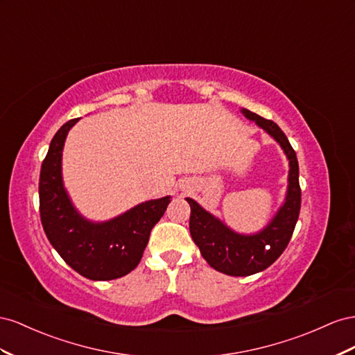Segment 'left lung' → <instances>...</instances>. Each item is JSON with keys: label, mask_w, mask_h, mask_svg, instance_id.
Returning a JSON list of instances; mask_svg holds the SVG:
<instances>
[{"label": "left lung", "mask_w": 355, "mask_h": 355, "mask_svg": "<svg viewBox=\"0 0 355 355\" xmlns=\"http://www.w3.org/2000/svg\"><path fill=\"white\" fill-rule=\"evenodd\" d=\"M242 114L277 141L288 159V186L284 204L279 207L269 225L252 235H242L209 214L196 200L186 198L190 205V235L199 247L200 254L211 268L232 277H248L269 268L291 239L300 212L299 164L296 151L290 146L286 134L272 120L263 119L250 110Z\"/></svg>", "instance_id": "8db88e82"}]
</instances>
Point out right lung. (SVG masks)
Returning a JSON list of instances; mask_svg holds the SVG:
<instances>
[{"label": "right lung", "mask_w": 355, "mask_h": 355, "mask_svg": "<svg viewBox=\"0 0 355 355\" xmlns=\"http://www.w3.org/2000/svg\"><path fill=\"white\" fill-rule=\"evenodd\" d=\"M73 119L55 134L40 172V217L50 244L80 275L92 281L125 277L143 257L150 232L171 196L143 202L119 217L95 223L74 208L62 181V150Z\"/></svg>", "instance_id": "1"}]
</instances>
